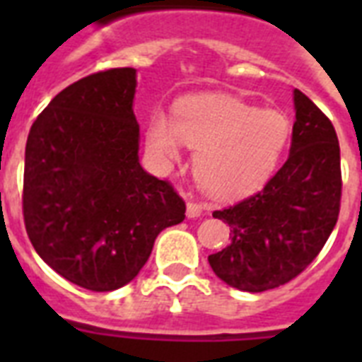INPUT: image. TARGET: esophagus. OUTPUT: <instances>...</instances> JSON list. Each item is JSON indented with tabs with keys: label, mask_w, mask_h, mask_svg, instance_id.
Masks as SVG:
<instances>
[{
	"label": "esophagus",
	"mask_w": 362,
	"mask_h": 362,
	"mask_svg": "<svg viewBox=\"0 0 362 362\" xmlns=\"http://www.w3.org/2000/svg\"><path fill=\"white\" fill-rule=\"evenodd\" d=\"M186 214H187V218H199V216L203 214V204L189 201V203H187Z\"/></svg>",
	"instance_id": "obj_1"
}]
</instances>
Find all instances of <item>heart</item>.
<instances>
[{
	"mask_svg": "<svg viewBox=\"0 0 362 362\" xmlns=\"http://www.w3.org/2000/svg\"><path fill=\"white\" fill-rule=\"evenodd\" d=\"M291 135L289 116L280 109L221 95H199L178 103L175 120L153 112L146 146L159 163H176L182 144L197 150L195 175L209 192L242 195L269 180Z\"/></svg>",
	"mask_w": 362,
	"mask_h": 362,
	"instance_id": "obj_1",
	"label": "heart"
}]
</instances>
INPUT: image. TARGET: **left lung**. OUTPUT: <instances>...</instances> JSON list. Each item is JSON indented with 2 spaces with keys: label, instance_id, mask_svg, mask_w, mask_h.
I'll use <instances>...</instances> for the list:
<instances>
[{
  "label": "left lung",
  "instance_id": "left-lung-1",
  "mask_svg": "<svg viewBox=\"0 0 362 362\" xmlns=\"http://www.w3.org/2000/svg\"><path fill=\"white\" fill-rule=\"evenodd\" d=\"M295 110L286 163L261 192L212 214L231 227V242L209 255V263L240 291L261 293L297 278L337 226L342 199L337 131L300 90Z\"/></svg>",
  "mask_w": 362,
  "mask_h": 362
}]
</instances>
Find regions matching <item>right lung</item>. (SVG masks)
Returning <instances> with one entry per match:
<instances>
[{
  "mask_svg": "<svg viewBox=\"0 0 362 362\" xmlns=\"http://www.w3.org/2000/svg\"><path fill=\"white\" fill-rule=\"evenodd\" d=\"M136 71L88 75L37 116L25 142L22 212L48 267L90 291L129 284L165 227L186 218L170 182L139 163Z\"/></svg>",
  "mask_w": 362,
  "mask_h": 362,
  "instance_id": "right-lung-1",
  "label": "right lung"
}]
</instances>
